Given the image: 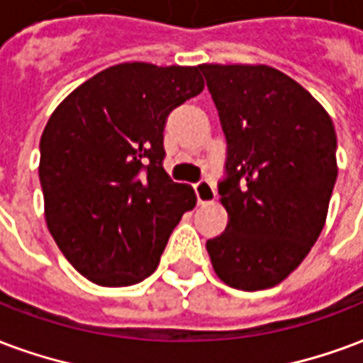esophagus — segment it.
<instances>
[{
  "label": "esophagus",
  "instance_id": "obj_1",
  "mask_svg": "<svg viewBox=\"0 0 363 363\" xmlns=\"http://www.w3.org/2000/svg\"><path fill=\"white\" fill-rule=\"evenodd\" d=\"M194 190L196 198H198L200 203H211L216 200V189H213V184L209 181H200L194 186Z\"/></svg>",
  "mask_w": 363,
  "mask_h": 363
}]
</instances>
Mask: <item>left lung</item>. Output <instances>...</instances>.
Listing matches in <instances>:
<instances>
[{
  "mask_svg": "<svg viewBox=\"0 0 363 363\" xmlns=\"http://www.w3.org/2000/svg\"><path fill=\"white\" fill-rule=\"evenodd\" d=\"M227 138L219 202L229 223L206 242L213 271L238 291H264L304 262L323 230L337 181L329 113L269 65L203 63Z\"/></svg>",
  "mask_w": 363,
  "mask_h": 363,
  "instance_id": "left-lung-1",
  "label": "left lung"
}]
</instances>
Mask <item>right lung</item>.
I'll return each mask as SVG.
<instances>
[{
	"label": "right lung",
	"instance_id": "add662e5",
	"mask_svg": "<svg viewBox=\"0 0 363 363\" xmlns=\"http://www.w3.org/2000/svg\"><path fill=\"white\" fill-rule=\"evenodd\" d=\"M203 90L200 67L119 63L74 88L40 138V184L53 240L99 286H130L160 265L196 206L163 169V128Z\"/></svg>",
	"mask_w": 363,
	"mask_h": 363
}]
</instances>
